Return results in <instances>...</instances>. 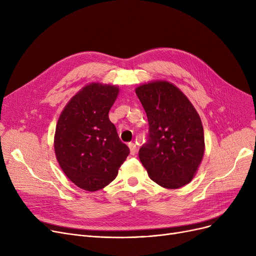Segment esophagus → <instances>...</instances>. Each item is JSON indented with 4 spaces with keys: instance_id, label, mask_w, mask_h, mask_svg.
Masks as SVG:
<instances>
[{
    "instance_id": "1",
    "label": "esophagus",
    "mask_w": 256,
    "mask_h": 256,
    "mask_svg": "<svg viewBox=\"0 0 256 256\" xmlns=\"http://www.w3.org/2000/svg\"><path fill=\"white\" fill-rule=\"evenodd\" d=\"M128 147H130V154L132 156H135V154L137 152V147L134 143H128Z\"/></svg>"
}]
</instances>
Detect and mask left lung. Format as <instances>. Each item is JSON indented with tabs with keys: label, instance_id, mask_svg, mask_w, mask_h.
<instances>
[{
	"label": "left lung",
	"instance_id": "8db88e82",
	"mask_svg": "<svg viewBox=\"0 0 256 256\" xmlns=\"http://www.w3.org/2000/svg\"><path fill=\"white\" fill-rule=\"evenodd\" d=\"M135 91L150 124L139 158L154 182L178 189L193 180L204 154L200 116L189 98L168 80H152Z\"/></svg>",
	"mask_w": 256,
	"mask_h": 256
}]
</instances>
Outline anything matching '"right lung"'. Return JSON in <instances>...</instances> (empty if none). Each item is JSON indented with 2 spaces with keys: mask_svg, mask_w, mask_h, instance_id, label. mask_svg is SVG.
Here are the masks:
<instances>
[{
  "mask_svg": "<svg viewBox=\"0 0 256 256\" xmlns=\"http://www.w3.org/2000/svg\"><path fill=\"white\" fill-rule=\"evenodd\" d=\"M118 93L115 85H86L64 106L56 126L58 163L76 186L89 192L113 182L130 154L109 119Z\"/></svg>",
  "mask_w": 256,
  "mask_h": 256,
  "instance_id": "obj_1",
  "label": "right lung"
}]
</instances>
